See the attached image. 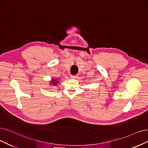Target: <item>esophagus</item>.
Here are the masks:
<instances>
[{"instance_id":"1","label":"esophagus","mask_w":148,"mask_h":148,"mask_svg":"<svg viewBox=\"0 0 148 148\" xmlns=\"http://www.w3.org/2000/svg\"><path fill=\"white\" fill-rule=\"evenodd\" d=\"M71 77L72 79H75V78L77 77V75H71Z\"/></svg>"}]
</instances>
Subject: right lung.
I'll return each instance as SVG.
<instances>
[{"instance_id": "1", "label": "right lung", "mask_w": 148, "mask_h": 148, "mask_svg": "<svg viewBox=\"0 0 148 148\" xmlns=\"http://www.w3.org/2000/svg\"><path fill=\"white\" fill-rule=\"evenodd\" d=\"M50 85H53V86H56L58 84V80L55 78H52L50 81Z\"/></svg>"}]
</instances>
